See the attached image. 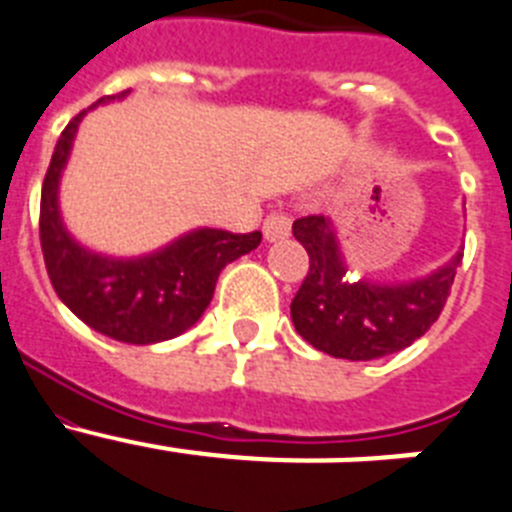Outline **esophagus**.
Instances as JSON below:
<instances>
[{
  "mask_svg": "<svg viewBox=\"0 0 512 512\" xmlns=\"http://www.w3.org/2000/svg\"><path fill=\"white\" fill-rule=\"evenodd\" d=\"M262 234L268 242H278V239H286L291 234V219L283 216V213H270L265 224H262Z\"/></svg>",
  "mask_w": 512,
  "mask_h": 512,
  "instance_id": "34e87169",
  "label": "esophagus"
}]
</instances>
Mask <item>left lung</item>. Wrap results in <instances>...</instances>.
<instances>
[{
	"label": "left lung",
	"instance_id": "obj_1",
	"mask_svg": "<svg viewBox=\"0 0 512 512\" xmlns=\"http://www.w3.org/2000/svg\"><path fill=\"white\" fill-rule=\"evenodd\" d=\"M309 252V273L291 301L293 327L309 345L345 361H376L410 348L441 317L464 247L412 281H350L330 216L293 221Z\"/></svg>",
	"mask_w": 512,
	"mask_h": 512
}]
</instances>
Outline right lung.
Here are the masks:
<instances>
[{
    "label": "right lung",
    "instance_id": "right-lung-1",
    "mask_svg": "<svg viewBox=\"0 0 512 512\" xmlns=\"http://www.w3.org/2000/svg\"><path fill=\"white\" fill-rule=\"evenodd\" d=\"M126 95L102 97L87 110ZM87 110L64 128L43 180L41 247L48 278L59 299L100 335L131 345L172 340L201 319L221 270L257 250L262 234L198 226L139 257H113L84 247L61 219L59 185Z\"/></svg>",
    "mask_w": 512,
    "mask_h": 512
}]
</instances>
